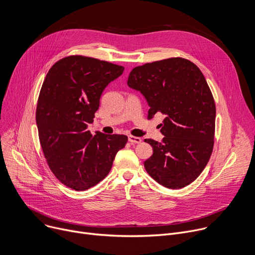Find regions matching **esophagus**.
I'll list each match as a JSON object with an SVG mask.
<instances>
[{"label":"esophagus","mask_w":255,"mask_h":255,"mask_svg":"<svg viewBox=\"0 0 255 255\" xmlns=\"http://www.w3.org/2000/svg\"><path fill=\"white\" fill-rule=\"evenodd\" d=\"M128 141L131 144H140L142 142V139L139 138V136H134V135H128Z\"/></svg>","instance_id":"esophagus-1"}]
</instances>
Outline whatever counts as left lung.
I'll return each mask as SVG.
<instances>
[{
	"mask_svg": "<svg viewBox=\"0 0 255 255\" xmlns=\"http://www.w3.org/2000/svg\"><path fill=\"white\" fill-rule=\"evenodd\" d=\"M128 86L140 91L150 109L165 115L161 143L146 139L153 154L144 162L151 178L168 189H181L199 177L213 149L215 103L201 70L181 57L134 67Z\"/></svg>",
	"mask_w": 255,
	"mask_h": 255,
	"instance_id": "obj_1",
	"label": "left lung"
}]
</instances>
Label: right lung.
<instances>
[{
	"mask_svg": "<svg viewBox=\"0 0 255 255\" xmlns=\"http://www.w3.org/2000/svg\"><path fill=\"white\" fill-rule=\"evenodd\" d=\"M124 66L72 55L57 61L43 83L35 111L38 138L55 177L75 191L88 190L109 173L128 136L88 130L104 89Z\"/></svg>",
	"mask_w": 255,
	"mask_h": 255,
	"instance_id": "1",
	"label": "right lung"
}]
</instances>
